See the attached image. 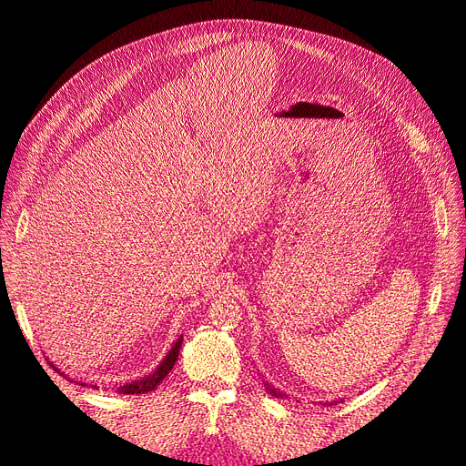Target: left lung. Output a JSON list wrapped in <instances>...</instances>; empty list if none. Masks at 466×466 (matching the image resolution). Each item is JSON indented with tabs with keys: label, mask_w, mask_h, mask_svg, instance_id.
<instances>
[{
	"label": "left lung",
	"mask_w": 466,
	"mask_h": 466,
	"mask_svg": "<svg viewBox=\"0 0 466 466\" xmlns=\"http://www.w3.org/2000/svg\"><path fill=\"white\" fill-rule=\"evenodd\" d=\"M264 387H266V390H268V392H270V394H272V397H276V399H284V397H286V394H284V392H279L278 389H274V387H272L270 383H268V380H264ZM330 404H332V402H330Z\"/></svg>",
	"instance_id": "8db88e82"
}]
</instances>
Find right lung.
I'll return each instance as SVG.
<instances>
[{
	"label": "right lung",
	"mask_w": 466,
	"mask_h": 466,
	"mask_svg": "<svg viewBox=\"0 0 466 466\" xmlns=\"http://www.w3.org/2000/svg\"><path fill=\"white\" fill-rule=\"evenodd\" d=\"M180 346H182V336L173 344V348L168 350V354L163 358V361L159 363L157 370H155L153 373H149L147 377L132 380V383L120 385V387L116 389V392H122V394H142V392L153 390V389L157 387V385L161 383V380L167 377V373L173 370L175 361L178 360V350H180ZM52 368H54V365H52ZM54 370H56V368H54ZM56 371H60V370H56ZM95 387H96V385H95Z\"/></svg>",
	"instance_id": "obj_1"
}]
</instances>
